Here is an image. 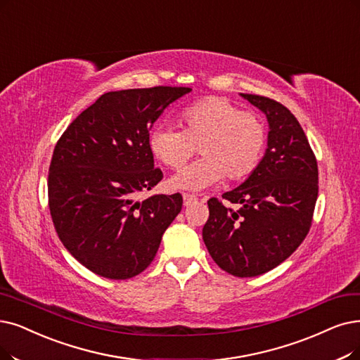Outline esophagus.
I'll return each instance as SVG.
<instances>
[{"label":"esophagus","instance_id":"obj_1","mask_svg":"<svg viewBox=\"0 0 360 360\" xmlns=\"http://www.w3.org/2000/svg\"><path fill=\"white\" fill-rule=\"evenodd\" d=\"M196 202H198V198L195 195L183 193V204H184V207H191V205H193Z\"/></svg>","mask_w":360,"mask_h":360}]
</instances>
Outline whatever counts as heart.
I'll return each instance as SVG.
<instances>
[{"mask_svg": "<svg viewBox=\"0 0 360 360\" xmlns=\"http://www.w3.org/2000/svg\"><path fill=\"white\" fill-rule=\"evenodd\" d=\"M183 130L160 124L150 131L149 148L158 161L177 169L196 152L202 158L169 179L172 189L204 191L227 176L239 180L255 169L266 148L267 131L260 115L240 110L230 100L210 96L180 112Z\"/></svg>", "mask_w": 360, "mask_h": 360, "instance_id": "heart-1", "label": "heart"}]
</instances>
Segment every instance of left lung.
<instances>
[{
  "label": "left lung",
  "instance_id": "1",
  "mask_svg": "<svg viewBox=\"0 0 360 360\" xmlns=\"http://www.w3.org/2000/svg\"><path fill=\"white\" fill-rule=\"evenodd\" d=\"M269 122L267 149L250 177L208 200L205 247L220 269L252 278L285 262L304 240L318 199V162L297 118L276 100L242 94Z\"/></svg>",
  "mask_w": 360,
  "mask_h": 360
}]
</instances>
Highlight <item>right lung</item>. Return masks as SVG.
I'll return each instance as SVG.
<instances>
[{"instance_id": "1", "label": "right lung", "mask_w": 360, "mask_h": 360, "mask_svg": "<svg viewBox=\"0 0 360 360\" xmlns=\"http://www.w3.org/2000/svg\"><path fill=\"white\" fill-rule=\"evenodd\" d=\"M188 87L109 91L81 112L57 141L49 169V207L65 248L98 276L130 279L155 258L183 198L153 195L162 180L149 131Z\"/></svg>"}]
</instances>
